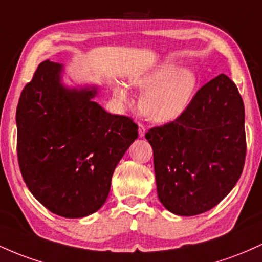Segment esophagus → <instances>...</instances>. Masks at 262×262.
Returning a JSON list of instances; mask_svg holds the SVG:
<instances>
[{"mask_svg": "<svg viewBox=\"0 0 262 262\" xmlns=\"http://www.w3.org/2000/svg\"><path fill=\"white\" fill-rule=\"evenodd\" d=\"M138 127H139V128H138V130H139V138H143L144 135H145L146 129H145V127H144L143 124H140V123H139V124H138Z\"/></svg>", "mask_w": 262, "mask_h": 262, "instance_id": "esophagus-1", "label": "esophagus"}]
</instances>
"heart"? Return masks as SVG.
Listing matches in <instances>:
<instances>
[{
	"mask_svg": "<svg viewBox=\"0 0 262 262\" xmlns=\"http://www.w3.org/2000/svg\"><path fill=\"white\" fill-rule=\"evenodd\" d=\"M129 83L144 91L139 107L144 116L156 123L176 121L187 111L198 87V76L193 70L180 68L176 61H165L150 70L134 75ZM113 95L127 103L129 95L122 83H116Z\"/></svg>",
	"mask_w": 262,
	"mask_h": 262,
	"instance_id": "b5f03b06",
	"label": "heart"
}]
</instances>
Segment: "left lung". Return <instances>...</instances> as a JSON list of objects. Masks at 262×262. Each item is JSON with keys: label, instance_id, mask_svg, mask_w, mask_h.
Listing matches in <instances>:
<instances>
[{"label": "left lung", "instance_id": "obj_1", "mask_svg": "<svg viewBox=\"0 0 262 262\" xmlns=\"http://www.w3.org/2000/svg\"><path fill=\"white\" fill-rule=\"evenodd\" d=\"M158 197L176 215L212 209L234 188L245 161V111L227 75L210 80L176 121L150 129Z\"/></svg>", "mask_w": 262, "mask_h": 262}]
</instances>
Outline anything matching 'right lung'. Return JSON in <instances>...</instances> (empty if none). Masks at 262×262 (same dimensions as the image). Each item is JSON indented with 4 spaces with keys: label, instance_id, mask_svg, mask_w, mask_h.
<instances>
[{
    "label": "right lung",
    "instance_id": "obj_1",
    "mask_svg": "<svg viewBox=\"0 0 262 262\" xmlns=\"http://www.w3.org/2000/svg\"><path fill=\"white\" fill-rule=\"evenodd\" d=\"M64 74V65L45 60L20 93L18 162L27 187L45 208L83 218L106 202L138 125L95 102L100 86L68 85Z\"/></svg>",
    "mask_w": 262,
    "mask_h": 262
}]
</instances>
